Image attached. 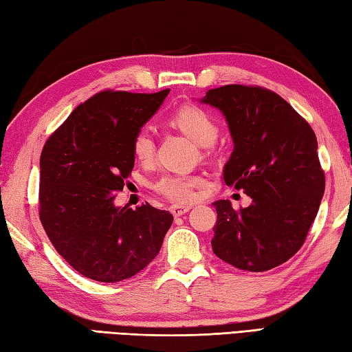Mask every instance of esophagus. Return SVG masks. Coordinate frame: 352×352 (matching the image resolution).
Here are the masks:
<instances>
[{"instance_id":"esophagus-1","label":"esophagus","mask_w":352,"mask_h":352,"mask_svg":"<svg viewBox=\"0 0 352 352\" xmlns=\"http://www.w3.org/2000/svg\"><path fill=\"white\" fill-rule=\"evenodd\" d=\"M190 206H178V204H174L170 206V213L174 216H182L184 213H188L190 210Z\"/></svg>"}]
</instances>
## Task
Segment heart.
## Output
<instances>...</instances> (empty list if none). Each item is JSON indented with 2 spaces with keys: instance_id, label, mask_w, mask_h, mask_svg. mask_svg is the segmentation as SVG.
Segmentation results:
<instances>
[{
  "instance_id": "1",
  "label": "heart",
  "mask_w": 352,
  "mask_h": 352,
  "mask_svg": "<svg viewBox=\"0 0 352 352\" xmlns=\"http://www.w3.org/2000/svg\"><path fill=\"white\" fill-rule=\"evenodd\" d=\"M169 124L186 134L195 144L208 146L218 138L219 126L207 110L198 106H183L169 116ZM133 154L140 163H149L154 159V139L146 129L136 133L133 138ZM203 184L199 175L168 174L154 183V190L174 203H190L195 198V189Z\"/></svg>"
}]
</instances>
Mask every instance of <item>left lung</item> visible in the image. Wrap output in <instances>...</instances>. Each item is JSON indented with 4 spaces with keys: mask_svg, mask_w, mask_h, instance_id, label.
Wrapping results in <instances>:
<instances>
[{
    "mask_svg": "<svg viewBox=\"0 0 352 352\" xmlns=\"http://www.w3.org/2000/svg\"><path fill=\"white\" fill-rule=\"evenodd\" d=\"M201 102L226 116L234 149L223 182L252 198L234 210L214 201L213 252L226 263L263 272L301 248L325 190L316 134L280 95L260 86L210 89Z\"/></svg>",
    "mask_w": 352,
    "mask_h": 352,
    "instance_id": "8db88e82",
    "label": "left lung"
}]
</instances>
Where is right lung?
<instances>
[{"label":"right lung","mask_w":352,"mask_h":352,"mask_svg":"<svg viewBox=\"0 0 352 352\" xmlns=\"http://www.w3.org/2000/svg\"><path fill=\"white\" fill-rule=\"evenodd\" d=\"M168 94H95L43 145L39 218L57 252L87 278H131L155 258L172 226L169 212L148 203L115 206L134 166L133 138Z\"/></svg>","instance_id":"add662e5"}]
</instances>
